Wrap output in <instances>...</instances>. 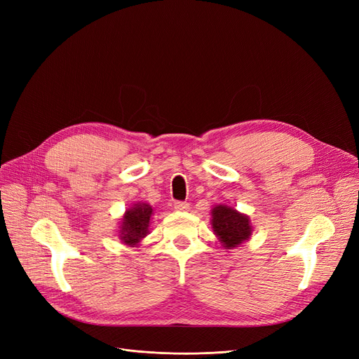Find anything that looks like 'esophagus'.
<instances>
[{"label": "esophagus", "mask_w": 359, "mask_h": 359, "mask_svg": "<svg viewBox=\"0 0 359 359\" xmlns=\"http://www.w3.org/2000/svg\"><path fill=\"white\" fill-rule=\"evenodd\" d=\"M173 208H175L177 211H189L190 203L189 202H175L173 203Z\"/></svg>", "instance_id": "esophagus-1"}]
</instances>
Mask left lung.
<instances>
[{"label":"left lung","mask_w":359,"mask_h":359,"mask_svg":"<svg viewBox=\"0 0 359 359\" xmlns=\"http://www.w3.org/2000/svg\"><path fill=\"white\" fill-rule=\"evenodd\" d=\"M211 215L212 231L226 250L238 247L252 236L253 227L248 215L238 212L232 206L217 205Z\"/></svg>","instance_id":"left-lung-1"}]
</instances>
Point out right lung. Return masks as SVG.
<instances>
[{"label":"right lung","instance_id":"obj_1","mask_svg":"<svg viewBox=\"0 0 359 359\" xmlns=\"http://www.w3.org/2000/svg\"><path fill=\"white\" fill-rule=\"evenodd\" d=\"M151 215H153L151 205L144 202L135 203L132 208H128L126 211L123 217V222L118 232L119 240L130 247L137 245L140 240L148 235Z\"/></svg>","mask_w":359,"mask_h":359}]
</instances>
